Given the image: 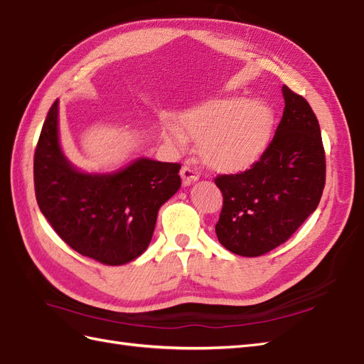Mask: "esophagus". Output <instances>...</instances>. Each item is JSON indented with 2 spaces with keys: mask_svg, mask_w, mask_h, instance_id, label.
<instances>
[{
  "mask_svg": "<svg viewBox=\"0 0 364 364\" xmlns=\"http://www.w3.org/2000/svg\"><path fill=\"white\" fill-rule=\"evenodd\" d=\"M180 173H181V178H183V184H184V186H188V184H191V183H193V181H197V180L200 178L198 172H197L193 167H191L189 164H184V166L181 167Z\"/></svg>",
  "mask_w": 364,
  "mask_h": 364,
  "instance_id": "1",
  "label": "esophagus"
}]
</instances>
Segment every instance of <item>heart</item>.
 <instances>
[{
  "mask_svg": "<svg viewBox=\"0 0 364 364\" xmlns=\"http://www.w3.org/2000/svg\"><path fill=\"white\" fill-rule=\"evenodd\" d=\"M180 125L198 138V151L210 168L243 172L259 161L268 146L273 114L260 100L223 96L208 99L180 116ZM171 138L183 144L184 134L172 129Z\"/></svg>",
  "mask_w": 364,
  "mask_h": 364,
  "instance_id": "b5f03b06",
  "label": "heart"
}]
</instances>
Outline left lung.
<instances>
[{"instance_id": "1", "label": "left lung", "mask_w": 364, "mask_h": 364, "mask_svg": "<svg viewBox=\"0 0 364 364\" xmlns=\"http://www.w3.org/2000/svg\"><path fill=\"white\" fill-rule=\"evenodd\" d=\"M282 119L251 168L217 175L223 208L215 234L226 250L257 257L289 240L318 208L326 184V154L314 109L282 87Z\"/></svg>"}]
</instances>
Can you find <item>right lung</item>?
<instances>
[{
  "instance_id": "1",
  "label": "right lung",
  "mask_w": 364,
  "mask_h": 364,
  "mask_svg": "<svg viewBox=\"0 0 364 364\" xmlns=\"http://www.w3.org/2000/svg\"><path fill=\"white\" fill-rule=\"evenodd\" d=\"M180 168L139 158L114 173L79 172L62 154L55 100L33 155V186L41 214L66 245L104 265H122L147 250L159 208L180 189Z\"/></svg>"
}]
</instances>
